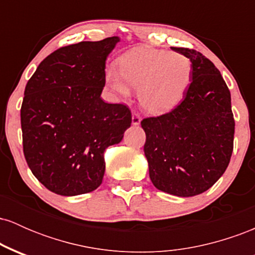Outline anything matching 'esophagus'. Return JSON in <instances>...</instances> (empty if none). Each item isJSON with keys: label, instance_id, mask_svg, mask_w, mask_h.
Instances as JSON below:
<instances>
[{"label": "esophagus", "instance_id": "34e87169", "mask_svg": "<svg viewBox=\"0 0 255 255\" xmlns=\"http://www.w3.org/2000/svg\"><path fill=\"white\" fill-rule=\"evenodd\" d=\"M140 121H141V118H140L139 114L133 113V115H131V124L134 126H137L140 124Z\"/></svg>", "mask_w": 255, "mask_h": 255}]
</instances>
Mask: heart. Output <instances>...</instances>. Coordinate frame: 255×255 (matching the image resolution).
<instances>
[{
	"label": "heart",
	"instance_id": "obj_1",
	"mask_svg": "<svg viewBox=\"0 0 255 255\" xmlns=\"http://www.w3.org/2000/svg\"><path fill=\"white\" fill-rule=\"evenodd\" d=\"M107 84L122 97L131 87L139 90L141 107L151 114L174 109L182 101L192 81V63L178 52L153 48L131 50L105 71Z\"/></svg>",
	"mask_w": 255,
	"mask_h": 255
}]
</instances>
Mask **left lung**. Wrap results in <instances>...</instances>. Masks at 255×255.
Wrapping results in <instances>:
<instances>
[{"mask_svg": "<svg viewBox=\"0 0 255 255\" xmlns=\"http://www.w3.org/2000/svg\"><path fill=\"white\" fill-rule=\"evenodd\" d=\"M171 49L191 60L192 81L176 108L142 120L144 152L157 189L193 197L211 188L229 165L235 121L230 91L215 64L193 49Z\"/></svg>", "mask_w": 255, "mask_h": 255, "instance_id": "8db88e82", "label": "left lung"}]
</instances>
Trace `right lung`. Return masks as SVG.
Returning a JSON list of instances; mask_svg holds the SVG:
<instances>
[{"instance_id":"obj_1","label":"right lung","mask_w":255,"mask_h":255,"mask_svg":"<svg viewBox=\"0 0 255 255\" xmlns=\"http://www.w3.org/2000/svg\"><path fill=\"white\" fill-rule=\"evenodd\" d=\"M119 37L62 46L45 57L25 87L22 147L32 174L60 195L101 186L104 151L131 124L129 108L105 103V60Z\"/></svg>"}]
</instances>
